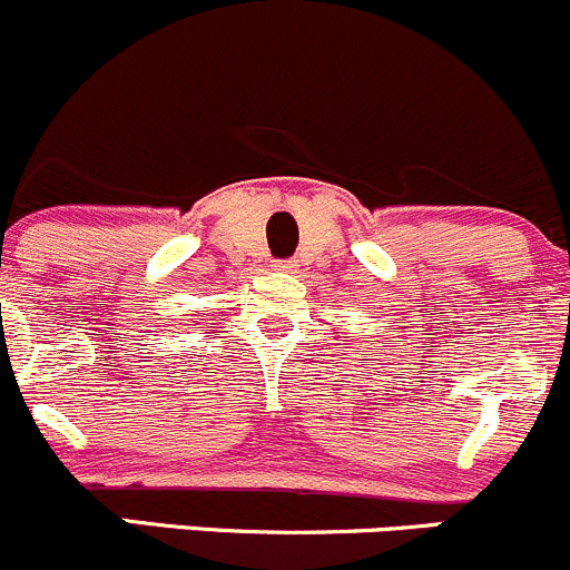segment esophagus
<instances>
[{
	"mask_svg": "<svg viewBox=\"0 0 570 570\" xmlns=\"http://www.w3.org/2000/svg\"><path fill=\"white\" fill-rule=\"evenodd\" d=\"M292 267H295L292 262H275V265H273V269H286V273H289Z\"/></svg>",
	"mask_w": 570,
	"mask_h": 570,
	"instance_id": "1",
	"label": "esophagus"
}]
</instances>
